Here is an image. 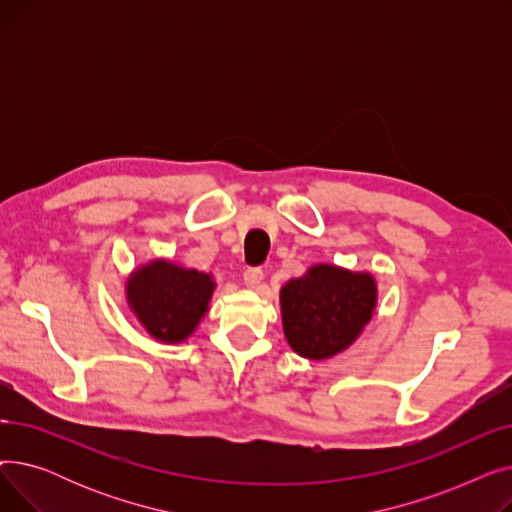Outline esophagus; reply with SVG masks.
<instances>
[{"label":"esophagus","instance_id":"34e87169","mask_svg":"<svg viewBox=\"0 0 512 512\" xmlns=\"http://www.w3.org/2000/svg\"><path fill=\"white\" fill-rule=\"evenodd\" d=\"M242 280H245L247 288H257L263 280V270L261 267H247L245 274H242Z\"/></svg>","mask_w":512,"mask_h":512}]
</instances>
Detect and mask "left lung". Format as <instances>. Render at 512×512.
Returning a JSON list of instances; mask_svg holds the SVG:
<instances>
[{
  "mask_svg": "<svg viewBox=\"0 0 512 512\" xmlns=\"http://www.w3.org/2000/svg\"><path fill=\"white\" fill-rule=\"evenodd\" d=\"M378 301L371 274H355L336 265H313L303 278L280 290L284 336L305 359H328L351 346Z\"/></svg>",
  "mask_w": 512,
  "mask_h": 512,
  "instance_id": "obj_1",
  "label": "left lung"
}]
</instances>
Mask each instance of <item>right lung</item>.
Masks as SVG:
<instances>
[{
    "mask_svg": "<svg viewBox=\"0 0 512 512\" xmlns=\"http://www.w3.org/2000/svg\"><path fill=\"white\" fill-rule=\"evenodd\" d=\"M213 288L209 274L157 259L130 276L126 297L145 330L153 338L172 344L195 332L209 309Z\"/></svg>",
    "mask_w": 512,
    "mask_h": 512,
    "instance_id": "obj_1",
    "label": "right lung"
}]
</instances>
